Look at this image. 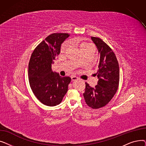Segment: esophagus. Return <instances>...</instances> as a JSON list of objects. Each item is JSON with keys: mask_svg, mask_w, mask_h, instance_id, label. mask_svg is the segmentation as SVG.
I'll use <instances>...</instances> for the list:
<instances>
[{"mask_svg": "<svg viewBox=\"0 0 146 146\" xmlns=\"http://www.w3.org/2000/svg\"><path fill=\"white\" fill-rule=\"evenodd\" d=\"M71 78H72V80L73 81L79 79V78H78V77H77V76H74V75L72 76Z\"/></svg>", "mask_w": 146, "mask_h": 146, "instance_id": "1", "label": "esophagus"}]
</instances>
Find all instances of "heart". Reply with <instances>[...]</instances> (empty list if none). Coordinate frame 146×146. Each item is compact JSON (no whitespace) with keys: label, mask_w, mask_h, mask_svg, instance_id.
<instances>
[{"label":"heart","mask_w":146,"mask_h":146,"mask_svg":"<svg viewBox=\"0 0 146 146\" xmlns=\"http://www.w3.org/2000/svg\"><path fill=\"white\" fill-rule=\"evenodd\" d=\"M67 42H64V44H63V45H61V50H64L66 49V48L67 47ZM90 46H93L91 44L88 42H82L80 44V48L81 50L84 49L85 48L90 47Z\"/></svg>","instance_id":"obj_1"}]
</instances>
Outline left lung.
Here are the masks:
<instances>
[{"label":"left lung","mask_w":146,"mask_h":146,"mask_svg":"<svg viewBox=\"0 0 146 146\" xmlns=\"http://www.w3.org/2000/svg\"><path fill=\"white\" fill-rule=\"evenodd\" d=\"M91 39L99 54L96 73L99 80L95 88L85 83L83 96L88 106L99 109L108 104L116 94L119 86V68L116 56L110 46L99 38L92 36Z\"/></svg>","instance_id":"8db88e82"}]
</instances>
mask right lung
<instances>
[{
  "label": "right lung",
  "mask_w": 146,
  "mask_h": 146,
  "mask_svg": "<svg viewBox=\"0 0 146 146\" xmlns=\"http://www.w3.org/2000/svg\"><path fill=\"white\" fill-rule=\"evenodd\" d=\"M69 34L53 33L38 44L33 52L28 64V79L34 95L42 104L56 106L62 101L71 81L51 70V64L60 52L61 44Z\"/></svg>",
  "instance_id": "right-lung-1"
}]
</instances>
